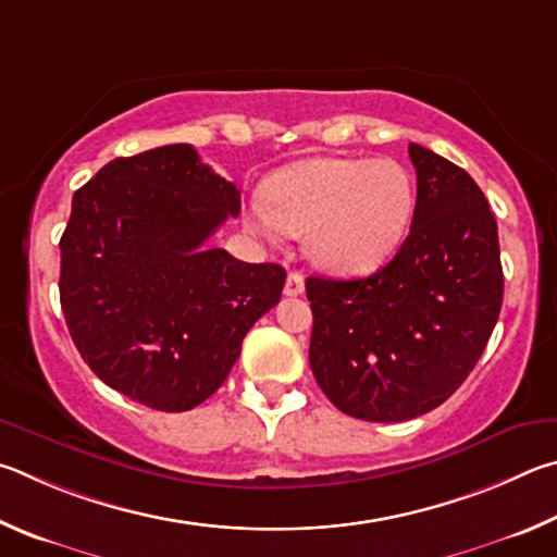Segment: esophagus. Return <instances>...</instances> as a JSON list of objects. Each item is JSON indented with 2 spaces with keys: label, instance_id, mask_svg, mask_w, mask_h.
<instances>
[{
  "label": "esophagus",
  "instance_id": "obj_1",
  "mask_svg": "<svg viewBox=\"0 0 557 557\" xmlns=\"http://www.w3.org/2000/svg\"><path fill=\"white\" fill-rule=\"evenodd\" d=\"M306 290V281H304V273L300 271H290L288 278H286V286H284V294L286 296H300Z\"/></svg>",
  "mask_w": 557,
  "mask_h": 557
}]
</instances>
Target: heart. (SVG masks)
<instances>
[{"label": "heart", "mask_w": 557, "mask_h": 557, "mask_svg": "<svg viewBox=\"0 0 557 557\" xmlns=\"http://www.w3.org/2000/svg\"><path fill=\"white\" fill-rule=\"evenodd\" d=\"M413 214V181L394 159H308L271 178L249 227L306 234L310 259L335 273H364L392 257Z\"/></svg>", "instance_id": "1"}]
</instances>
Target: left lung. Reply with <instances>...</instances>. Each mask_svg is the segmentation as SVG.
<instances>
[{
	"instance_id": "obj_1",
	"label": "left lung",
	"mask_w": 557,
	"mask_h": 557,
	"mask_svg": "<svg viewBox=\"0 0 557 557\" xmlns=\"http://www.w3.org/2000/svg\"><path fill=\"white\" fill-rule=\"evenodd\" d=\"M411 232L364 278L306 281L313 308L310 369L339 411L411 421L447 401L480 362L499 320V232L480 185L425 146Z\"/></svg>"
}]
</instances>
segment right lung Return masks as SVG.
Instances as JSON below:
<instances>
[{
	"label": "right lung",
	"mask_w": 557,
	"mask_h": 557,
	"mask_svg": "<svg viewBox=\"0 0 557 557\" xmlns=\"http://www.w3.org/2000/svg\"><path fill=\"white\" fill-rule=\"evenodd\" d=\"M237 185L190 144L114 159L73 195L61 308L77 352L114 392L190 411L227 379L286 271L205 247L239 214Z\"/></svg>",
	"instance_id": "add662e5"
}]
</instances>
